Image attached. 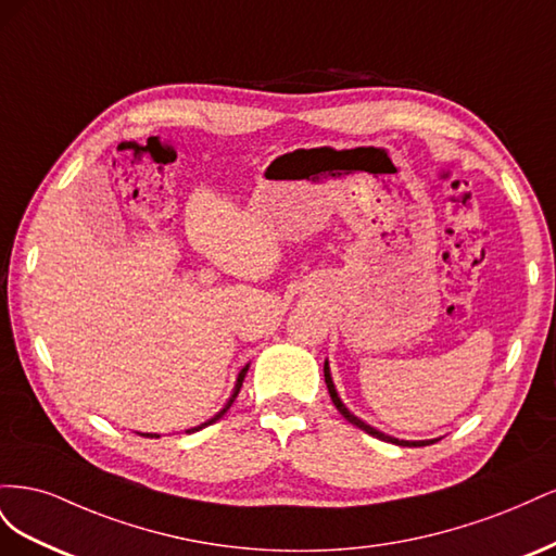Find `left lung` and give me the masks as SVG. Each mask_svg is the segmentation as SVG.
<instances>
[{
	"mask_svg": "<svg viewBox=\"0 0 556 556\" xmlns=\"http://www.w3.org/2000/svg\"><path fill=\"white\" fill-rule=\"evenodd\" d=\"M325 382H327V390H329V396H331V401H333V406H336V410H339L350 425H355V427H359L362 431H366L368 435H376V439H380V441H387V443H396V445H415V447H419V445H427V443H433V441H415V443H410V441H399V439H392V435H384V433H380L378 429H374V427H368L366 422H362L359 417H355L352 415L345 406H343V401L339 399V394H336V390H333V382H331V376H329V364H325Z\"/></svg>",
	"mask_w": 556,
	"mask_h": 556,
	"instance_id": "1",
	"label": "left lung"
}]
</instances>
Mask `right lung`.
Returning <instances> with one entry per match:
<instances>
[{
  "instance_id": "add662e5",
  "label": "right lung",
  "mask_w": 556,
  "mask_h": 556,
  "mask_svg": "<svg viewBox=\"0 0 556 556\" xmlns=\"http://www.w3.org/2000/svg\"><path fill=\"white\" fill-rule=\"evenodd\" d=\"M245 374H248V366L243 368V371L239 374V380H237V390H233V394H231V399H229V403H227V406L220 410V413H217L213 419H208V422L206 425H201V427H194V429H188V433H192V431H199V429H204V427H208V425H213V422H217V419H220L227 410H229V406H231V401L233 399H237V394H239V390H241V384H243V378H245ZM146 435V439H157V435H153V433H143Z\"/></svg>"
}]
</instances>
